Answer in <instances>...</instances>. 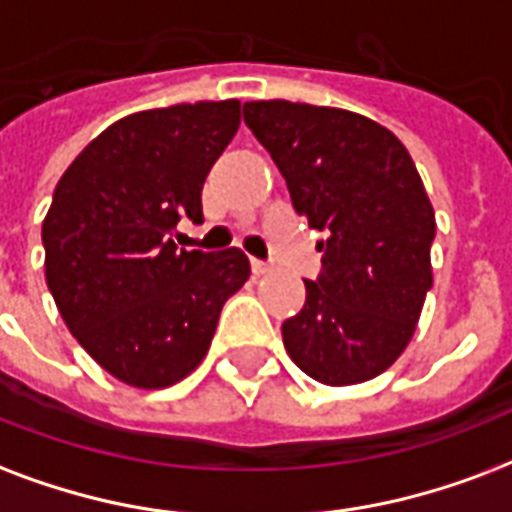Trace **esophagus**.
I'll use <instances>...</instances> for the list:
<instances>
[{"label":"esophagus","mask_w":512,"mask_h":512,"mask_svg":"<svg viewBox=\"0 0 512 512\" xmlns=\"http://www.w3.org/2000/svg\"><path fill=\"white\" fill-rule=\"evenodd\" d=\"M268 271H271V265L263 263V260H252V273H255V276H265Z\"/></svg>","instance_id":"esophagus-1"}]
</instances>
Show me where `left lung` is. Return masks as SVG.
<instances>
[{
	"mask_svg": "<svg viewBox=\"0 0 512 512\" xmlns=\"http://www.w3.org/2000/svg\"><path fill=\"white\" fill-rule=\"evenodd\" d=\"M244 123L282 171L295 212L325 233L322 273L282 325L284 349L319 384L376 378L413 338L432 287L435 212L411 155L349 109L247 101Z\"/></svg>",
	"mask_w": 512,
	"mask_h": 512,
	"instance_id": "left-lung-1",
	"label": "left lung"
}]
</instances>
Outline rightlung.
<instances>
[{"label":"right lung","mask_w":512,"mask_h":512,"mask_svg":"<svg viewBox=\"0 0 512 512\" xmlns=\"http://www.w3.org/2000/svg\"><path fill=\"white\" fill-rule=\"evenodd\" d=\"M241 101H195L117 120L58 179L42 222L45 279L69 333L117 381L163 389L209 351L225 300L249 279L241 249H177L204 220V179Z\"/></svg>","instance_id":"add662e5"}]
</instances>
